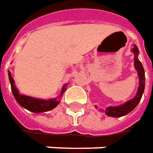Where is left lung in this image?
<instances>
[{"instance_id": "8db88e82", "label": "left lung", "mask_w": 153, "mask_h": 153, "mask_svg": "<svg viewBox=\"0 0 153 153\" xmlns=\"http://www.w3.org/2000/svg\"><path fill=\"white\" fill-rule=\"evenodd\" d=\"M134 53V65L135 68L137 71L138 73V76H139V87H138V90L136 95L134 98L127 101L125 103H123L122 105L120 106H115V107H107L104 110L101 109L103 112L106 114L108 116H111V117H121L124 116L130 112H131L132 110L137 106V104L140 103L141 98L142 97V94L144 93V89H145V71L142 66V64L141 61L138 59V55H139V50L137 46L134 45L133 49L131 50Z\"/></svg>"}]
</instances>
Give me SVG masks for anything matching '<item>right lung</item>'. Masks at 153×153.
Returning a JSON list of instances; mask_svg holds the SVG:
<instances>
[{
  "instance_id": "add662e5",
  "label": "right lung",
  "mask_w": 153,
  "mask_h": 153,
  "mask_svg": "<svg viewBox=\"0 0 153 153\" xmlns=\"http://www.w3.org/2000/svg\"><path fill=\"white\" fill-rule=\"evenodd\" d=\"M8 76H9L10 83H11L12 94H13L15 99L17 100V103H19L22 107L33 113L46 112V111H50L51 109L55 108L60 103V97L63 95V93L66 90L65 87L67 84H65L61 89V93H60V97L58 98H50L49 100H44V99L32 98V97H28V96L22 95V94L19 93L10 71H8Z\"/></svg>"
}]
</instances>
